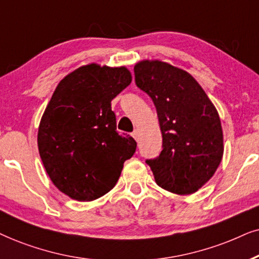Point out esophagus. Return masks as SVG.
I'll return each instance as SVG.
<instances>
[{
    "label": "esophagus",
    "mask_w": 259,
    "mask_h": 259,
    "mask_svg": "<svg viewBox=\"0 0 259 259\" xmlns=\"http://www.w3.org/2000/svg\"><path fill=\"white\" fill-rule=\"evenodd\" d=\"M132 135H133V137H134V139H135L136 141H139V132H137V130H135V132H134V133L132 134Z\"/></svg>",
    "instance_id": "esophagus-1"
}]
</instances>
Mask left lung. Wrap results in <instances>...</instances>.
I'll return each instance as SVG.
<instances>
[{
  "label": "left lung",
  "instance_id": "1",
  "mask_svg": "<svg viewBox=\"0 0 259 259\" xmlns=\"http://www.w3.org/2000/svg\"><path fill=\"white\" fill-rule=\"evenodd\" d=\"M136 85L153 99L162 133L160 156L147 160L161 188L195 193L214 175L224 154L215 106L188 72L160 60L134 67Z\"/></svg>",
  "mask_w": 259,
  "mask_h": 259
}]
</instances>
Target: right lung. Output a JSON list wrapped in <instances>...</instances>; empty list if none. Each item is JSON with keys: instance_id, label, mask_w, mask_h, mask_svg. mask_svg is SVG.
I'll return each mask as SVG.
<instances>
[{"instance_id": "right-lung-1", "label": "right lung", "mask_w": 259, "mask_h": 259, "mask_svg": "<svg viewBox=\"0 0 259 259\" xmlns=\"http://www.w3.org/2000/svg\"><path fill=\"white\" fill-rule=\"evenodd\" d=\"M132 82L126 67L89 64L55 89L37 132L45 169L55 187L78 201H92L115 187L123 163L135 153L119 135L111 101Z\"/></svg>"}]
</instances>
